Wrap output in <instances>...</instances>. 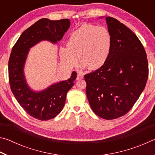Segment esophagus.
<instances>
[{
  "mask_svg": "<svg viewBox=\"0 0 155 155\" xmlns=\"http://www.w3.org/2000/svg\"><path fill=\"white\" fill-rule=\"evenodd\" d=\"M83 74L82 73H78L77 74V80H81L83 78Z\"/></svg>",
  "mask_w": 155,
  "mask_h": 155,
  "instance_id": "obj_1",
  "label": "esophagus"
}]
</instances>
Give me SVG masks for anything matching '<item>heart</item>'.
<instances>
[{
    "label": "heart",
    "mask_w": 155,
    "mask_h": 155,
    "mask_svg": "<svg viewBox=\"0 0 155 155\" xmlns=\"http://www.w3.org/2000/svg\"><path fill=\"white\" fill-rule=\"evenodd\" d=\"M112 46L109 31L103 27L84 25L70 34L66 48L61 47L59 55L61 64L71 68L78 64L89 70H95L105 64Z\"/></svg>",
    "instance_id": "1"
}]
</instances>
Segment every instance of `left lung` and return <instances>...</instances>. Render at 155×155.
Wrapping results in <instances>:
<instances>
[{
    "label": "left lung",
    "mask_w": 155,
    "mask_h": 155,
    "mask_svg": "<svg viewBox=\"0 0 155 155\" xmlns=\"http://www.w3.org/2000/svg\"><path fill=\"white\" fill-rule=\"evenodd\" d=\"M105 20L112 39L109 57L103 66L84 77L92 111L113 120L127 114L137 101L148 80V65L135 34L114 18Z\"/></svg>",
    "instance_id": "1"
}]
</instances>
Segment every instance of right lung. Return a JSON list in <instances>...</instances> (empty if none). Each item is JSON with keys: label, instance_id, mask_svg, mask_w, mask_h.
<instances>
[{"label": "right lung", "instance_id": "1", "mask_svg": "<svg viewBox=\"0 0 155 155\" xmlns=\"http://www.w3.org/2000/svg\"><path fill=\"white\" fill-rule=\"evenodd\" d=\"M70 25L69 19L39 20L21 34L12 50L8 64L10 87L23 109L38 120H51L61 111L68 91L74 85L77 72L74 71L69 79L52 84L46 90L33 91L28 87L24 74L28 51L41 41L57 43L63 38Z\"/></svg>", "mask_w": 155, "mask_h": 155}]
</instances>
